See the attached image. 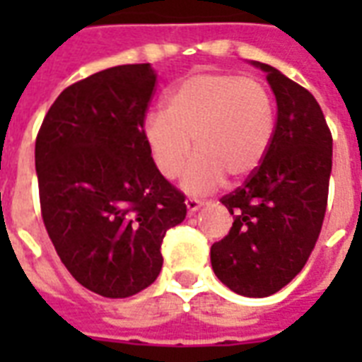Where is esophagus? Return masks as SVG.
I'll return each instance as SVG.
<instances>
[{"instance_id":"1","label":"esophagus","mask_w":362,"mask_h":362,"mask_svg":"<svg viewBox=\"0 0 362 362\" xmlns=\"http://www.w3.org/2000/svg\"><path fill=\"white\" fill-rule=\"evenodd\" d=\"M186 206H187V212H189V214H193V212H197V210L203 206V201L189 197V199H186Z\"/></svg>"}]
</instances>
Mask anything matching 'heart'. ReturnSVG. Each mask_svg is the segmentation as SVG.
Here are the masks:
<instances>
[{"label":"heart","instance_id":"b5f03b06","mask_svg":"<svg viewBox=\"0 0 362 362\" xmlns=\"http://www.w3.org/2000/svg\"><path fill=\"white\" fill-rule=\"evenodd\" d=\"M276 133V105L263 82L233 73H197L170 88L163 112L142 124V139L159 175L175 180L193 150L184 187L204 193L229 176L240 182L267 158Z\"/></svg>","mask_w":362,"mask_h":362}]
</instances>
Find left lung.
I'll list each match as a JSON object with an SVG mask.
<instances>
[{"label":"left lung","mask_w":362,"mask_h":362,"mask_svg":"<svg viewBox=\"0 0 362 362\" xmlns=\"http://www.w3.org/2000/svg\"><path fill=\"white\" fill-rule=\"evenodd\" d=\"M276 133L267 158L221 203L227 237L210 247L214 274L244 297H269L303 270L320 238L332 169V135L312 93L267 64Z\"/></svg>","instance_id":"1"}]
</instances>
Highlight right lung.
Segmentation results:
<instances>
[{
    "label": "right lung",
    "instance_id": "right-lung-1",
    "mask_svg": "<svg viewBox=\"0 0 362 362\" xmlns=\"http://www.w3.org/2000/svg\"><path fill=\"white\" fill-rule=\"evenodd\" d=\"M150 64L118 65L59 93L37 133L45 227L81 286L125 298L159 276L161 242L186 197L156 169L142 124L156 88Z\"/></svg>",
    "mask_w": 362,
    "mask_h": 362
}]
</instances>
